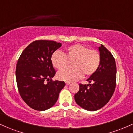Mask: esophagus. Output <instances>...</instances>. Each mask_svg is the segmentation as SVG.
I'll return each instance as SVG.
<instances>
[{"label":"esophagus","instance_id":"1","mask_svg":"<svg viewBox=\"0 0 133 133\" xmlns=\"http://www.w3.org/2000/svg\"><path fill=\"white\" fill-rule=\"evenodd\" d=\"M65 84L69 85V84H71V82H65Z\"/></svg>","mask_w":133,"mask_h":133}]
</instances>
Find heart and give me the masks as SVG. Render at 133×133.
Instances as JSON below:
<instances>
[{
	"instance_id": "heart-1",
	"label": "heart",
	"mask_w": 133,
	"mask_h": 133,
	"mask_svg": "<svg viewBox=\"0 0 133 133\" xmlns=\"http://www.w3.org/2000/svg\"><path fill=\"white\" fill-rule=\"evenodd\" d=\"M71 61L74 67L59 72L57 77L60 80L74 81L81 79L84 74L89 76L96 72L101 62L99 52L96 49H90L82 44H76L65 49L64 52L56 51L51 57V63L58 70L63 69Z\"/></svg>"
}]
</instances>
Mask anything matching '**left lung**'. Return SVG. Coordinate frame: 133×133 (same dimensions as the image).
<instances>
[{
    "instance_id": "obj_1",
    "label": "left lung",
    "mask_w": 133,
    "mask_h": 133,
    "mask_svg": "<svg viewBox=\"0 0 133 133\" xmlns=\"http://www.w3.org/2000/svg\"><path fill=\"white\" fill-rule=\"evenodd\" d=\"M99 51V68L87 79L90 84H80L79 91L74 95L79 106L91 111L98 110L109 102L116 85V65L113 56L102 44Z\"/></svg>"
}]
</instances>
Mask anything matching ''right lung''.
Returning a JSON list of instances; mask_svg holds the SVG:
<instances>
[{
    "label": "right lung",
    "instance_id": "1",
    "mask_svg": "<svg viewBox=\"0 0 133 133\" xmlns=\"http://www.w3.org/2000/svg\"><path fill=\"white\" fill-rule=\"evenodd\" d=\"M61 46V44L56 41H35L18 59L16 71L18 90L24 101L35 110L45 111L52 107L65 86L64 81L52 79L56 71L51 57Z\"/></svg>",
    "mask_w": 133,
    "mask_h": 133
}]
</instances>
